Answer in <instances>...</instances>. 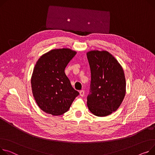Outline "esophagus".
<instances>
[{
	"mask_svg": "<svg viewBox=\"0 0 155 155\" xmlns=\"http://www.w3.org/2000/svg\"><path fill=\"white\" fill-rule=\"evenodd\" d=\"M84 94H85V91L84 90H80V95L81 96V97H83V96H84Z\"/></svg>",
	"mask_w": 155,
	"mask_h": 155,
	"instance_id": "esophagus-1",
	"label": "esophagus"
}]
</instances>
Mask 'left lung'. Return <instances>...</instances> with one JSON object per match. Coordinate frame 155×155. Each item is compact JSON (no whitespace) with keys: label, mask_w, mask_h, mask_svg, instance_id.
Listing matches in <instances>:
<instances>
[{"label":"left lung","mask_w":155,"mask_h":155,"mask_svg":"<svg viewBox=\"0 0 155 155\" xmlns=\"http://www.w3.org/2000/svg\"><path fill=\"white\" fill-rule=\"evenodd\" d=\"M87 55L91 71L87 105L94 115L105 117L115 111L124 99V71L118 61L107 51H90Z\"/></svg>","instance_id":"1"}]
</instances>
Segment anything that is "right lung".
Returning <instances> with one entry per match:
<instances>
[{
	"label": "right lung",
	"mask_w": 155,
	"mask_h": 155,
	"mask_svg": "<svg viewBox=\"0 0 155 155\" xmlns=\"http://www.w3.org/2000/svg\"><path fill=\"white\" fill-rule=\"evenodd\" d=\"M76 54L68 48L51 50L38 59L34 67L31 78L33 95L40 108L48 114H64L79 95L65 73Z\"/></svg>",
	"instance_id": "right-lung-1"
}]
</instances>
